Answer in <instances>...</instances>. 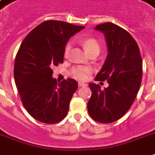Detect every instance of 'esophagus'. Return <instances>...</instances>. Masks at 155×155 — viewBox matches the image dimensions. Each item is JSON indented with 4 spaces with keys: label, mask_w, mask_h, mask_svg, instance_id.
<instances>
[{
    "label": "esophagus",
    "mask_w": 155,
    "mask_h": 155,
    "mask_svg": "<svg viewBox=\"0 0 155 155\" xmlns=\"http://www.w3.org/2000/svg\"><path fill=\"white\" fill-rule=\"evenodd\" d=\"M78 86H79V87H84V86H86V84H84V83L83 82H79L78 83Z\"/></svg>",
    "instance_id": "34e87169"
}]
</instances>
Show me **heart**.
<instances>
[{"mask_svg": "<svg viewBox=\"0 0 155 155\" xmlns=\"http://www.w3.org/2000/svg\"><path fill=\"white\" fill-rule=\"evenodd\" d=\"M82 44L88 54L92 51H96L100 52V50H101V46H100L99 42H97V40L92 38L84 39L82 41ZM71 47H72L71 42H68L65 46V48H64V56L65 57L69 56ZM91 72H92V68L90 67H86V66H77V67L73 68L71 71L73 77L80 80H86Z\"/></svg>", "mask_w": 155, "mask_h": 155, "instance_id": "obj_1", "label": "heart"}]
</instances>
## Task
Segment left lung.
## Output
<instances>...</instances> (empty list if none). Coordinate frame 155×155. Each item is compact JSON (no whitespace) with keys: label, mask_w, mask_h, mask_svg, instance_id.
<instances>
[{"label":"left lung","mask_w":155,"mask_h":155,"mask_svg":"<svg viewBox=\"0 0 155 155\" xmlns=\"http://www.w3.org/2000/svg\"><path fill=\"white\" fill-rule=\"evenodd\" d=\"M105 37L108 55L95 80H107L108 87L89 84L92 97L87 102L90 117L108 124L121 118L137 97L142 78V59L139 47L130 34L111 22L97 25Z\"/></svg>","instance_id":"obj_1"}]
</instances>
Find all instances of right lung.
Returning a JSON list of instances; mask_svg holds the SVG:
<instances>
[{"label":"right lung","instance_id":"add662e5","mask_svg":"<svg viewBox=\"0 0 155 155\" xmlns=\"http://www.w3.org/2000/svg\"><path fill=\"white\" fill-rule=\"evenodd\" d=\"M84 28L46 21L33 29L19 47L13 70L16 86L26 111L41 122L55 124L68 114L78 84L73 79L58 84L51 68L63 63L67 42Z\"/></svg>","mask_w":155,"mask_h":155}]
</instances>
